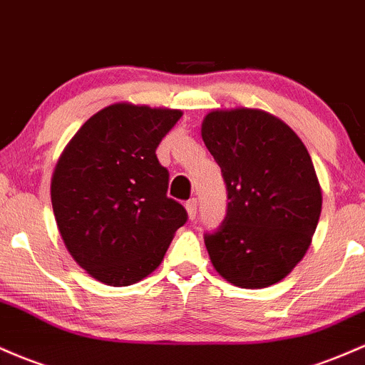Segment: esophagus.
Masks as SVG:
<instances>
[{"label":"esophagus","mask_w":365,"mask_h":365,"mask_svg":"<svg viewBox=\"0 0 365 365\" xmlns=\"http://www.w3.org/2000/svg\"><path fill=\"white\" fill-rule=\"evenodd\" d=\"M185 207H187V213H189V218L194 220L195 215H197V199H189V201L185 202Z\"/></svg>","instance_id":"esophagus-1"}]
</instances>
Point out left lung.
I'll return each instance as SVG.
<instances>
[{
  "instance_id": "obj_1",
  "label": "left lung",
  "mask_w": 365,
  "mask_h": 365,
  "mask_svg": "<svg viewBox=\"0 0 365 365\" xmlns=\"http://www.w3.org/2000/svg\"><path fill=\"white\" fill-rule=\"evenodd\" d=\"M202 140L222 168L227 215L204 234L211 263L223 279L258 289L298 265L317 228L322 192L298 135L258 109L213 110Z\"/></svg>"
}]
</instances>
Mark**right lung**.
I'll use <instances>...</instances> for the list:
<instances>
[{
	"mask_svg": "<svg viewBox=\"0 0 365 365\" xmlns=\"http://www.w3.org/2000/svg\"><path fill=\"white\" fill-rule=\"evenodd\" d=\"M182 118L173 109L114 103L79 128L51 178L67 251L91 277L130 286L163 262L187 211L168 197L155 149Z\"/></svg>",
	"mask_w": 365,
	"mask_h": 365,
	"instance_id": "obj_1",
	"label": "right lung"
}]
</instances>
